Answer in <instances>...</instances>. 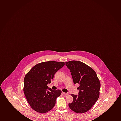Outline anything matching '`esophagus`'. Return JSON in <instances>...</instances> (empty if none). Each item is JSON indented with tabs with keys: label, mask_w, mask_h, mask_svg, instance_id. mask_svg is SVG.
<instances>
[{
	"label": "esophagus",
	"mask_w": 121,
	"mask_h": 121,
	"mask_svg": "<svg viewBox=\"0 0 121 121\" xmlns=\"http://www.w3.org/2000/svg\"><path fill=\"white\" fill-rule=\"evenodd\" d=\"M62 93H63V95H69V92H67V93H65V92H62Z\"/></svg>",
	"instance_id": "34e87169"
}]
</instances>
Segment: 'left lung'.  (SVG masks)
I'll use <instances>...</instances> for the list:
<instances>
[{"mask_svg":"<svg viewBox=\"0 0 121 121\" xmlns=\"http://www.w3.org/2000/svg\"><path fill=\"white\" fill-rule=\"evenodd\" d=\"M70 70L74 83L79 84L77 89L78 95H71L73 98L69 104L71 110L82 113L89 111L99 96L100 83L95 71L89 66L80 61L72 60L66 62Z\"/></svg>","mask_w":121,"mask_h":121,"instance_id":"8db88e82","label":"left lung"}]
</instances>
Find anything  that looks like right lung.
Wrapping results in <instances>:
<instances>
[{
    "label": "right lung",
    "instance_id": "1",
    "mask_svg": "<svg viewBox=\"0 0 121 121\" xmlns=\"http://www.w3.org/2000/svg\"><path fill=\"white\" fill-rule=\"evenodd\" d=\"M64 65V62H44L34 66L25 75L24 94L29 105L35 111L43 113L54 107L61 91L48 89L47 85L50 84L56 73Z\"/></svg>",
    "mask_w": 121,
    "mask_h": 121
}]
</instances>
